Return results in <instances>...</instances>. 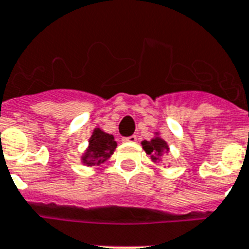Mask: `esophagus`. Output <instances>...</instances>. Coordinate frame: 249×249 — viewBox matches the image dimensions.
Listing matches in <instances>:
<instances>
[{
    "instance_id": "34e87169",
    "label": "esophagus",
    "mask_w": 249,
    "mask_h": 249,
    "mask_svg": "<svg viewBox=\"0 0 249 249\" xmlns=\"http://www.w3.org/2000/svg\"><path fill=\"white\" fill-rule=\"evenodd\" d=\"M123 142L134 143V142H137V137H135V135H130V137H126V138H123Z\"/></svg>"
}]
</instances>
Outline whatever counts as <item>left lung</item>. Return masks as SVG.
Segmentation results:
<instances>
[{
	"mask_svg": "<svg viewBox=\"0 0 249 249\" xmlns=\"http://www.w3.org/2000/svg\"><path fill=\"white\" fill-rule=\"evenodd\" d=\"M142 147L147 155H151V160L155 162L160 161L162 153L169 152V145L161 137H159V133H156V137L151 141H143Z\"/></svg>",
	"mask_w": 249,
	"mask_h": 249,
	"instance_id": "1",
	"label": "left lung"
}]
</instances>
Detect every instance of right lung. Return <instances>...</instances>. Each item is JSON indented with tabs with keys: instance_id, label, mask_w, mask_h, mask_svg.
Instances as JSON below:
<instances>
[{
	"instance_id": "1",
	"label": "right lung",
	"mask_w": 249,
	"mask_h": 249,
	"mask_svg": "<svg viewBox=\"0 0 249 249\" xmlns=\"http://www.w3.org/2000/svg\"><path fill=\"white\" fill-rule=\"evenodd\" d=\"M116 145L118 143L115 142L114 135L96 128L89 138L88 148L82 156L83 163L87 166H94L106 162L116 149Z\"/></svg>"
}]
</instances>
